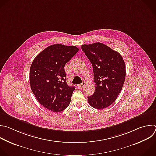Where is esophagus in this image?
<instances>
[{"instance_id": "esophagus-1", "label": "esophagus", "mask_w": 156, "mask_h": 156, "mask_svg": "<svg viewBox=\"0 0 156 156\" xmlns=\"http://www.w3.org/2000/svg\"><path fill=\"white\" fill-rule=\"evenodd\" d=\"M85 84H86L85 81H83L81 84H78V87L79 89H82V88L84 86Z\"/></svg>"}]
</instances>
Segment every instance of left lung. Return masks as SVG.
Listing matches in <instances>:
<instances>
[{"label": "left lung", "mask_w": 156, "mask_h": 156, "mask_svg": "<svg viewBox=\"0 0 156 156\" xmlns=\"http://www.w3.org/2000/svg\"><path fill=\"white\" fill-rule=\"evenodd\" d=\"M83 51L92 64L95 90L87 97L88 103L101 110L111 105L122 90L126 77V65L121 55L100 42L83 44Z\"/></svg>", "instance_id": "left-lung-1"}]
</instances>
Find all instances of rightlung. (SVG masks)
Listing matches in <instances>:
<instances>
[{"label":"right lung","mask_w":156,"mask_h":156,"mask_svg":"<svg viewBox=\"0 0 156 156\" xmlns=\"http://www.w3.org/2000/svg\"><path fill=\"white\" fill-rule=\"evenodd\" d=\"M78 50L75 46L53 44L43 49L32 63L31 89L40 104L52 112H61L70 104L75 87L67 85L64 66Z\"/></svg>","instance_id":"add662e5"}]
</instances>
